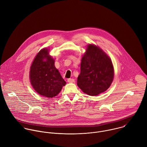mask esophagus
I'll return each mask as SVG.
<instances>
[{"instance_id": "obj_1", "label": "esophagus", "mask_w": 147, "mask_h": 147, "mask_svg": "<svg viewBox=\"0 0 147 147\" xmlns=\"http://www.w3.org/2000/svg\"><path fill=\"white\" fill-rule=\"evenodd\" d=\"M67 82L69 83H73L74 82V79L73 78H69L67 80Z\"/></svg>"}]
</instances>
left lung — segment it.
<instances>
[{
    "label": "left lung",
    "instance_id": "left-lung-1",
    "mask_svg": "<svg viewBox=\"0 0 147 147\" xmlns=\"http://www.w3.org/2000/svg\"><path fill=\"white\" fill-rule=\"evenodd\" d=\"M113 78L111 58L98 46L89 44L81 59L78 86L85 93L96 96L109 88Z\"/></svg>",
    "mask_w": 147,
    "mask_h": 147
}]
</instances>
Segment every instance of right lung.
Listing matches in <instances>:
<instances>
[{
  "label": "right lung",
  "mask_w": 147,
  "mask_h": 147,
  "mask_svg": "<svg viewBox=\"0 0 147 147\" xmlns=\"http://www.w3.org/2000/svg\"><path fill=\"white\" fill-rule=\"evenodd\" d=\"M29 76L34 90L39 94L49 98L58 94L66 84L55 67L54 59L46 48L40 50L35 57Z\"/></svg>",
  "instance_id": "add662e5"
}]
</instances>
